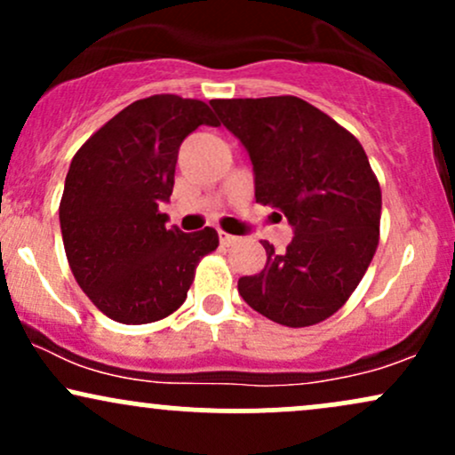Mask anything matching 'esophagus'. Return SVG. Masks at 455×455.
<instances>
[{"label":"esophagus","mask_w":455,"mask_h":455,"mask_svg":"<svg viewBox=\"0 0 455 455\" xmlns=\"http://www.w3.org/2000/svg\"><path fill=\"white\" fill-rule=\"evenodd\" d=\"M218 237H220L222 245H231V243L237 242V237H235V235H231V233H227V231H218Z\"/></svg>","instance_id":"esophagus-1"}]
</instances>
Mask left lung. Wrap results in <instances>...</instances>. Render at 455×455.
<instances>
[{
	"label": "left lung",
	"instance_id": "obj_1",
	"mask_svg": "<svg viewBox=\"0 0 455 455\" xmlns=\"http://www.w3.org/2000/svg\"><path fill=\"white\" fill-rule=\"evenodd\" d=\"M248 149L254 196L289 218L293 242L237 282L252 310L286 327L336 315L362 282L379 245L380 186L357 139L297 96L212 100Z\"/></svg>",
	"mask_w": 455,
	"mask_h": 455
}]
</instances>
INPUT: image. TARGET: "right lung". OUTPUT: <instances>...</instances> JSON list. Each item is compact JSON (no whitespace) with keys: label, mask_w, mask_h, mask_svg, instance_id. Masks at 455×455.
Returning a JSON list of instances; mask_svg holds the SVG:
<instances>
[{"label":"right lung","mask_w":455,"mask_h":455,"mask_svg":"<svg viewBox=\"0 0 455 455\" xmlns=\"http://www.w3.org/2000/svg\"><path fill=\"white\" fill-rule=\"evenodd\" d=\"M218 126L203 100L158 93L93 132L70 162L60 224L68 263L92 304L124 325L173 315L196 265L218 248L212 227H166L160 203L175 184L177 151L198 126Z\"/></svg>","instance_id":"right-lung-1"}]
</instances>
